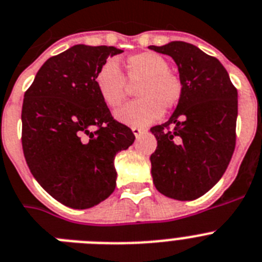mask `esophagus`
Instances as JSON below:
<instances>
[{"mask_svg": "<svg viewBox=\"0 0 262 262\" xmlns=\"http://www.w3.org/2000/svg\"><path fill=\"white\" fill-rule=\"evenodd\" d=\"M133 133H134V135L136 136V138H138V136L139 135H142L143 133H144V128H140V127H133Z\"/></svg>", "mask_w": 262, "mask_h": 262, "instance_id": "obj_1", "label": "esophagus"}]
</instances>
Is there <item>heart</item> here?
Instances as JSON below:
<instances>
[{
  "mask_svg": "<svg viewBox=\"0 0 262 262\" xmlns=\"http://www.w3.org/2000/svg\"><path fill=\"white\" fill-rule=\"evenodd\" d=\"M126 69L129 82H142L136 91L139 99L115 113L119 122L128 126H148L160 119L163 110L172 108L182 98V80L169 71L168 61L160 54L146 51L131 55L127 58ZM127 79L115 59H108L100 66L95 83L107 106L116 108L124 102Z\"/></svg>",
  "mask_w": 262,
  "mask_h": 262,
  "instance_id": "obj_1",
  "label": "heart"
}]
</instances>
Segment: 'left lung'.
I'll return each instance as SVG.
<instances>
[{"instance_id": "8db88e82", "label": "left lung", "mask_w": 262, "mask_h": 262, "mask_svg": "<svg viewBox=\"0 0 262 262\" xmlns=\"http://www.w3.org/2000/svg\"><path fill=\"white\" fill-rule=\"evenodd\" d=\"M149 49L175 61L183 84L168 122L151 128L158 140L149 158L154 184L167 198L195 200L220 180L231 162L237 90L220 61L193 45L173 41Z\"/></svg>"}]
</instances>
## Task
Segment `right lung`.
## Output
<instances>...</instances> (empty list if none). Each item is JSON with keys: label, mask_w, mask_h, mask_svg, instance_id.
<instances>
[{"label": "right lung", "mask_w": 262, "mask_h": 262, "mask_svg": "<svg viewBox=\"0 0 262 262\" xmlns=\"http://www.w3.org/2000/svg\"><path fill=\"white\" fill-rule=\"evenodd\" d=\"M122 51L75 45L49 58L25 93L22 148L29 169L49 195L74 209L94 207L113 193L114 159L135 140L111 116L95 83L107 58Z\"/></svg>", "instance_id": "add662e5"}]
</instances>
